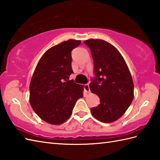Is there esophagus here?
<instances>
[{"label":"esophagus","mask_w":160,"mask_h":160,"mask_svg":"<svg viewBox=\"0 0 160 160\" xmlns=\"http://www.w3.org/2000/svg\"><path fill=\"white\" fill-rule=\"evenodd\" d=\"M84 89L85 90L87 93H89L90 92V89H89V84H86L84 85Z\"/></svg>","instance_id":"obj_1"}]
</instances>
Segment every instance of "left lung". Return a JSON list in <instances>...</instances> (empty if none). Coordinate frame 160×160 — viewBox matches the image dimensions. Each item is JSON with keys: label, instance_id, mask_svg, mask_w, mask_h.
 Returning a JSON list of instances; mask_svg holds the SVG:
<instances>
[{"label": "left lung", "instance_id": "left-lung-1", "mask_svg": "<svg viewBox=\"0 0 160 160\" xmlns=\"http://www.w3.org/2000/svg\"><path fill=\"white\" fill-rule=\"evenodd\" d=\"M89 47L94 64L95 78L89 88L98 95L100 104L91 108L93 116L104 123H110L122 117L134 96V84L124 58L119 51L103 40L84 41Z\"/></svg>", "mask_w": 160, "mask_h": 160}]
</instances>
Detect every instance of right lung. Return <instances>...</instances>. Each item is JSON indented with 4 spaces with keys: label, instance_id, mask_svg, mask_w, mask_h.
Wrapping results in <instances>:
<instances>
[{
    "label": "right lung",
    "instance_id": "right-lung-1",
    "mask_svg": "<svg viewBox=\"0 0 160 160\" xmlns=\"http://www.w3.org/2000/svg\"><path fill=\"white\" fill-rule=\"evenodd\" d=\"M80 43L71 39L51 47L37 64L29 85V102L47 123H64L72 114L76 101L83 97V86L69 80L73 73L71 51Z\"/></svg>",
    "mask_w": 160,
    "mask_h": 160
}]
</instances>
